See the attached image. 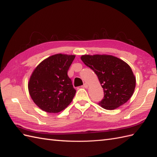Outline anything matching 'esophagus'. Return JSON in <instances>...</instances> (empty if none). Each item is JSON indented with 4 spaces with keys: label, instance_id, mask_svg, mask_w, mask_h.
<instances>
[{
    "label": "esophagus",
    "instance_id": "1",
    "mask_svg": "<svg viewBox=\"0 0 157 157\" xmlns=\"http://www.w3.org/2000/svg\"><path fill=\"white\" fill-rule=\"evenodd\" d=\"M89 86V85L87 84V83H84V85H82V87H84V88H87Z\"/></svg>",
    "mask_w": 157,
    "mask_h": 157
}]
</instances>
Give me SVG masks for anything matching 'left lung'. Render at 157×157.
Returning a JSON list of instances; mask_svg holds the SVG:
<instances>
[{
	"mask_svg": "<svg viewBox=\"0 0 157 157\" xmlns=\"http://www.w3.org/2000/svg\"><path fill=\"white\" fill-rule=\"evenodd\" d=\"M84 64L95 72L103 89L104 97L99 105L113 110L131 98L136 86V77L130 66L111 55H82Z\"/></svg>",
	"mask_w": 157,
	"mask_h": 157,
	"instance_id": "left-lung-1",
	"label": "left lung"
}]
</instances>
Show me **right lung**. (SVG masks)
Here are the masks:
<instances>
[{
  "instance_id": "obj_1",
  "label": "right lung",
  "mask_w": 157,
  "mask_h": 157,
  "mask_svg": "<svg viewBox=\"0 0 157 157\" xmlns=\"http://www.w3.org/2000/svg\"><path fill=\"white\" fill-rule=\"evenodd\" d=\"M75 58V55L54 54L34 69L28 89L31 99L41 109L58 113L72 102L76 90L67 73Z\"/></svg>"
}]
</instances>
